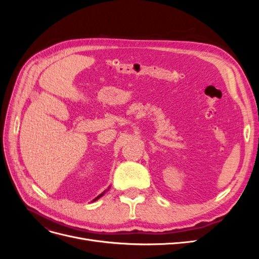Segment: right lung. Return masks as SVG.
Here are the masks:
<instances>
[{"label":"right lung","instance_id":"add662e5","mask_svg":"<svg viewBox=\"0 0 259 259\" xmlns=\"http://www.w3.org/2000/svg\"><path fill=\"white\" fill-rule=\"evenodd\" d=\"M108 189H109V188H108ZM108 189H107V190H108ZM107 190H105V191H104V192H103V193H100V194H99V195H98V197H96V198H95V199H94V200H93V202H94V201H96V200H98V199H99V198H101V197H103V195H104V194H105V192H106V191H107Z\"/></svg>","mask_w":259,"mask_h":259}]
</instances>
